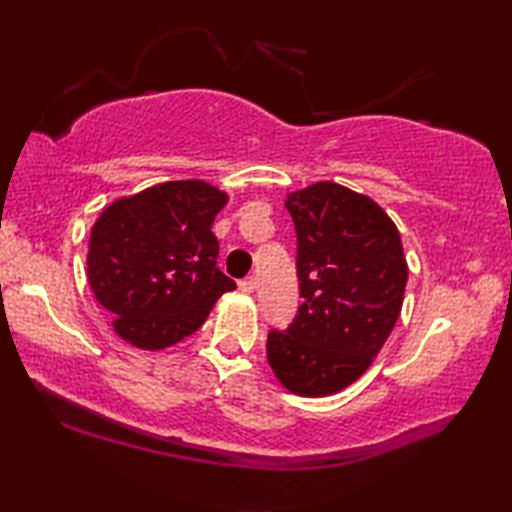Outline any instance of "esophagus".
<instances>
[{"label": "esophagus", "mask_w": 512, "mask_h": 512, "mask_svg": "<svg viewBox=\"0 0 512 512\" xmlns=\"http://www.w3.org/2000/svg\"><path fill=\"white\" fill-rule=\"evenodd\" d=\"M239 289L244 291V293H253V291L257 289V280H255V275H248V277H244V280L239 282Z\"/></svg>", "instance_id": "1"}]
</instances>
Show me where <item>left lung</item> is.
<instances>
[{"label":"left lung","mask_w":512,"mask_h":512,"mask_svg":"<svg viewBox=\"0 0 512 512\" xmlns=\"http://www.w3.org/2000/svg\"><path fill=\"white\" fill-rule=\"evenodd\" d=\"M284 205L296 225L302 302L287 329L268 332L266 357L291 393L332 395L368 370L400 318L402 239L372 198L329 180Z\"/></svg>","instance_id":"left-lung-1"}]
</instances>
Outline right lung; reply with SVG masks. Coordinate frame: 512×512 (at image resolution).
Returning a JSON list of instances; mask_svg holds the SVG:
<instances>
[{
  "mask_svg": "<svg viewBox=\"0 0 512 512\" xmlns=\"http://www.w3.org/2000/svg\"><path fill=\"white\" fill-rule=\"evenodd\" d=\"M225 201L201 180H176L103 210L90 235L88 282L121 339L144 350L169 348L237 289L216 268L212 223Z\"/></svg>",
  "mask_w": 512,
  "mask_h": 512,
  "instance_id": "right-lung-1",
  "label": "right lung"
}]
</instances>
